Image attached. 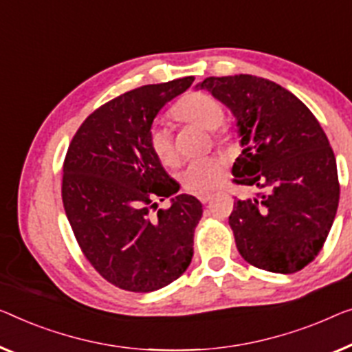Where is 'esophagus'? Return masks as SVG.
Instances as JSON below:
<instances>
[{
  "instance_id": "1",
  "label": "esophagus",
  "mask_w": 352,
  "mask_h": 352,
  "mask_svg": "<svg viewBox=\"0 0 352 352\" xmlns=\"http://www.w3.org/2000/svg\"><path fill=\"white\" fill-rule=\"evenodd\" d=\"M212 197H213L212 192H201V194H197V199H199V201H201L202 204L210 202V199H212Z\"/></svg>"
}]
</instances>
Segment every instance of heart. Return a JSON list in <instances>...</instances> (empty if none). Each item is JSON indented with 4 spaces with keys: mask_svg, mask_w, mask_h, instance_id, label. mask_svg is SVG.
<instances>
[{
    "mask_svg": "<svg viewBox=\"0 0 352 352\" xmlns=\"http://www.w3.org/2000/svg\"><path fill=\"white\" fill-rule=\"evenodd\" d=\"M172 118L180 123L192 124L197 128L212 131L214 144L226 145L232 140V134L226 128L219 129L224 120L221 102L207 93L191 91L183 96L170 110ZM148 145L161 164L174 167L178 164V155L167 126L153 124L148 131ZM226 175V162L218 156L191 161L178 174L182 186L191 192H206L217 188Z\"/></svg>",
    "mask_w": 352,
    "mask_h": 352,
    "instance_id": "b5f03b06",
    "label": "heart"
}]
</instances>
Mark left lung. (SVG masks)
<instances>
[{
	"label": "left lung",
	"instance_id": "obj_1",
	"mask_svg": "<svg viewBox=\"0 0 352 352\" xmlns=\"http://www.w3.org/2000/svg\"><path fill=\"white\" fill-rule=\"evenodd\" d=\"M237 118L242 153L234 183L256 192L234 202L235 245L248 264L296 274L316 258L340 201L337 161L316 117L297 96L267 78L207 77L197 85Z\"/></svg>",
	"mask_w": 352,
	"mask_h": 352
}]
</instances>
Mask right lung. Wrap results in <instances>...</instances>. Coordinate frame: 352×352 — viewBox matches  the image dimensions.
<instances>
[{"instance_id": "obj_1", "label": "right lung", "mask_w": 352, "mask_h": 352, "mask_svg": "<svg viewBox=\"0 0 352 352\" xmlns=\"http://www.w3.org/2000/svg\"><path fill=\"white\" fill-rule=\"evenodd\" d=\"M192 82L183 77L120 94L88 115L67 148L61 183L66 217L83 256L120 289H161L192 259L202 204L177 194L180 185L148 145L156 115ZM167 197L171 207L158 209Z\"/></svg>"}]
</instances>
